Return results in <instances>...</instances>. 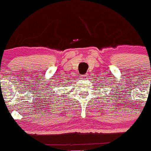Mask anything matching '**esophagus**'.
<instances>
[{
	"label": "esophagus",
	"mask_w": 151,
	"mask_h": 151,
	"mask_svg": "<svg viewBox=\"0 0 151 151\" xmlns=\"http://www.w3.org/2000/svg\"><path fill=\"white\" fill-rule=\"evenodd\" d=\"M88 77V74H83V75L81 76V78L83 79V80H86V79H87Z\"/></svg>",
	"instance_id": "1"
}]
</instances>
